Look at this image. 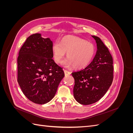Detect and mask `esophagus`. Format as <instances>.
Returning <instances> with one entry per match:
<instances>
[{
    "label": "esophagus",
    "instance_id": "34e87169",
    "mask_svg": "<svg viewBox=\"0 0 133 133\" xmlns=\"http://www.w3.org/2000/svg\"><path fill=\"white\" fill-rule=\"evenodd\" d=\"M64 74H65V75H70V74H71V72H70V71H68V70H64Z\"/></svg>",
    "mask_w": 133,
    "mask_h": 133
}]
</instances>
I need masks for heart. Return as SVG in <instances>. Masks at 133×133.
Returning a JSON list of instances; mask_svg holds the SVG:
<instances>
[{
    "mask_svg": "<svg viewBox=\"0 0 133 133\" xmlns=\"http://www.w3.org/2000/svg\"><path fill=\"white\" fill-rule=\"evenodd\" d=\"M51 49L56 63L61 62L67 53L68 59L64 60L62 65L66 68L73 66L75 69H82L89 65L96 53L93 44L71 35L64 37L61 43L54 42Z\"/></svg>",
    "mask_w": 133,
    "mask_h": 133,
    "instance_id": "heart-1",
    "label": "heart"
}]
</instances>
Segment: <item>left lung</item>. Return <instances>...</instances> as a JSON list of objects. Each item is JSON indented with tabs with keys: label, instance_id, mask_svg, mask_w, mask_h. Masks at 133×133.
Wrapping results in <instances>:
<instances>
[{
	"label": "left lung",
	"instance_id": "8db88e82",
	"mask_svg": "<svg viewBox=\"0 0 133 133\" xmlns=\"http://www.w3.org/2000/svg\"><path fill=\"white\" fill-rule=\"evenodd\" d=\"M92 37L97 46L95 57L85 68L71 73L75 80L74 96L83 105L98 102L107 92L113 80V62L110 52L99 37Z\"/></svg>",
	"mask_w": 133,
	"mask_h": 133
}]
</instances>
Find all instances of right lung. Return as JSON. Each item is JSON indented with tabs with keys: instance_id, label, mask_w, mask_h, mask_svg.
Listing matches in <instances>:
<instances>
[{
	"instance_id": "add662e5",
	"label": "right lung",
	"mask_w": 133,
	"mask_h": 133,
	"mask_svg": "<svg viewBox=\"0 0 133 133\" xmlns=\"http://www.w3.org/2000/svg\"><path fill=\"white\" fill-rule=\"evenodd\" d=\"M52 45L50 38L36 33L26 39L19 52L18 82L23 94L36 104L50 102L64 76L62 68L52 59Z\"/></svg>"
}]
</instances>
